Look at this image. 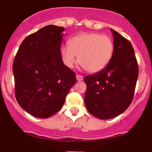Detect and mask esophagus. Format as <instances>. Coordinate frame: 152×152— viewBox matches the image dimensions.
Listing matches in <instances>:
<instances>
[{
	"label": "esophagus",
	"mask_w": 152,
	"mask_h": 152,
	"mask_svg": "<svg viewBox=\"0 0 152 152\" xmlns=\"http://www.w3.org/2000/svg\"><path fill=\"white\" fill-rule=\"evenodd\" d=\"M76 78H77V80H78V81H80V80H83V76H81V75H76Z\"/></svg>",
	"instance_id": "34e87169"
}]
</instances>
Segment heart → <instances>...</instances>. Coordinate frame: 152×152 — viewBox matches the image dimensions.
Instances as JSON below:
<instances>
[{"instance_id":"1","label":"heart","mask_w":152,"mask_h":152,"mask_svg":"<svg viewBox=\"0 0 152 152\" xmlns=\"http://www.w3.org/2000/svg\"><path fill=\"white\" fill-rule=\"evenodd\" d=\"M114 52L113 40L107 35L85 33L74 36L69 45H63L61 54L65 65L72 68L77 60L91 73L105 68L110 63ZM79 58H77V57Z\"/></svg>"}]
</instances>
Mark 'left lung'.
Masks as SVG:
<instances>
[{
    "label": "left lung",
    "instance_id": "8db88e82",
    "mask_svg": "<svg viewBox=\"0 0 152 152\" xmlns=\"http://www.w3.org/2000/svg\"><path fill=\"white\" fill-rule=\"evenodd\" d=\"M114 52L105 68L84 78V103L93 116L109 119L123 113L134 96L139 68L133 47L128 39L110 29Z\"/></svg>",
    "mask_w": 152,
    "mask_h": 152
}]
</instances>
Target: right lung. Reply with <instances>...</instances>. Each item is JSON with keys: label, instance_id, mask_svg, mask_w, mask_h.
<instances>
[{"label": "right lung", "instance_id": "add662e5", "mask_svg": "<svg viewBox=\"0 0 152 152\" xmlns=\"http://www.w3.org/2000/svg\"><path fill=\"white\" fill-rule=\"evenodd\" d=\"M64 30L49 25L26 36L13 61L16 99L35 117L45 119L57 113L76 83L75 73L61 58Z\"/></svg>", "mask_w": 152, "mask_h": 152}]
</instances>
